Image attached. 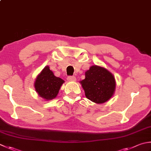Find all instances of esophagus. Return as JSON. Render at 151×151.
Returning <instances> with one entry per match:
<instances>
[{"label": "esophagus", "mask_w": 151, "mask_h": 151, "mask_svg": "<svg viewBox=\"0 0 151 151\" xmlns=\"http://www.w3.org/2000/svg\"><path fill=\"white\" fill-rule=\"evenodd\" d=\"M67 80L69 81H76V77L74 76H69L67 77Z\"/></svg>", "instance_id": "34e87169"}]
</instances>
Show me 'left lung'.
I'll use <instances>...</instances> for the list:
<instances>
[{
  "instance_id": "obj_1",
  "label": "left lung",
  "mask_w": 151,
  "mask_h": 151,
  "mask_svg": "<svg viewBox=\"0 0 151 151\" xmlns=\"http://www.w3.org/2000/svg\"><path fill=\"white\" fill-rule=\"evenodd\" d=\"M81 83L88 99L103 103L113 96L116 86L113 75L105 68L93 65L85 73V79Z\"/></svg>"
}]
</instances>
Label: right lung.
I'll use <instances>...</instances> for the list:
<instances>
[{"label":"right lung","mask_w":151,"mask_h":151,"mask_svg":"<svg viewBox=\"0 0 151 151\" xmlns=\"http://www.w3.org/2000/svg\"><path fill=\"white\" fill-rule=\"evenodd\" d=\"M63 82V80L56 77L49 67L46 66L38 75L35 87L40 97L46 100H51L57 96Z\"/></svg>","instance_id":"right-lung-1"}]
</instances>
